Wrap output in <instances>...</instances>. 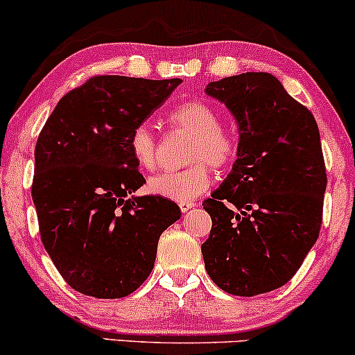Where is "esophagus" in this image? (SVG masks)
Segmentation results:
<instances>
[{
    "instance_id": "1",
    "label": "esophagus",
    "mask_w": 355,
    "mask_h": 355,
    "mask_svg": "<svg viewBox=\"0 0 355 355\" xmlns=\"http://www.w3.org/2000/svg\"><path fill=\"white\" fill-rule=\"evenodd\" d=\"M196 206V202L193 201H186V202H179V208H181L182 213H188V211H191Z\"/></svg>"
}]
</instances>
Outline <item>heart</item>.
I'll use <instances>...</instances> for the list:
<instances>
[{"mask_svg": "<svg viewBox=\"0 0 355 355\" xmlns=\"http://www.w3.org/2000/svg\"><path fill=\"white\" fill-rule=\"evenodd\" d=\"M171 125L193 135L188 149V169L161 173L149 179L147 189L156 196L186 202L209 189L213 176L209 166L221 169L236 156V142L221 129V119L205 102H184L169 114ZM129 153L135 166L142 171L156 167V137L147 124H139L129 135Z\"/></svg>", "mask_w": 355, "mask_h": 355, "instance_id": "obj_1", "label": "heart"}]
</instances>
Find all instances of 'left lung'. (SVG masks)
I'll use <instances>...</instances> for the list:
<instances>
[{"label":"left lung","instance_id":"8db88e82","mask_svg":"<svg viewBox=\"0 0 355 355\" xmlns=\"http://www.w3.org/2000/svg\"><path fill=\"white\" fill-rule=\"evenodd\" d=\"M238 124L236 161L202 202L213 228L201 245L221 290L253 297L285 285L315 245L327 188L312 112L266 71L209 82Z\"/></svg>","mask_w":355,"mask_h":355}]
</instances>
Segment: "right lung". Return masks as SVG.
I'll list each match as a JSON object with an SVG mask.
<instances>
[{
	"label": "right lung",
	"instance_id": "right-lung-1",
	"mask_svg": "<svg viewBox=\"0 0 355 355\" xmlns=\"http://www.w3.org/2000/svg\"><path fill=\"white\" fill-rule=\"evenodd\" d=\"M181 78L102 75L69 92L35 147L31 196L43 246L71 288L122 298L153 272L162 231L181 218L176 202L135 196L146 182L129 135Z\"/></svg>",
	"mask_w": 355,
	"mask_h": 355
}]
</instances>
